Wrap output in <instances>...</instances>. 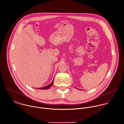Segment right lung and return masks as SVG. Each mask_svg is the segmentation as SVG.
I'll return each mask as SVG.
<instances>
[{
    "mask_svg": "<svg viewBox=\"0 0 124 124\" xmlns=\"http://www.w3.org/2000/svg\"><path fill=\"white\" fill-rule=\"evenodd\" d=\"M53 82H54V79H53V80L52 81V82L50 84H49V85H46V86H44V87H42L39 88V89H48V88H49L53 85Z\"/></svg>",
    "mask_w": 124,
    "mask_h": 124,
    "instance_id": "1",
    "label": "right lung"
}]
</instances>
